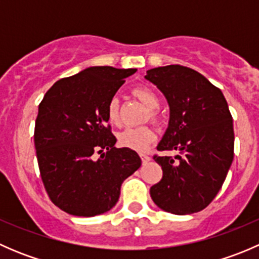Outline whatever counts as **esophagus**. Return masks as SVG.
I'll return each instance as SVG.
<instances>
[{
  "mask_svg": "<svg viewBox=\"0 0 259 259\" xmlns=\"http://www.w3.org/2000/svg\"><path fill=\"white\" fill-rule=\"evenodd\" d=\"M140 158H142L143 163H148V161H150V156L146 155V154H140Z\"/></svg>",
  "mask_w": 259,
  "mask_h": 259,
  "instance_id": "34e87169",
  "label": "esophagus"
}]
</instances>
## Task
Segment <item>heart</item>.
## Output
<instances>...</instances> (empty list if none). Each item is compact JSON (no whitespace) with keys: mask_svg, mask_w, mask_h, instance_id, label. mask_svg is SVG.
I'll return each instance as SVG.
<instances>
[{"mask_svg":"<svg viewBox=\"0 0 259 259\" xmlns=\"http://www.w3.org/2000/svg\"><path fill=\"white\" fill-rule=\"evenodd\" d=\"M133 95L148 109L149 117L155 119V113L153 110L158 109L159 106V98L156 94L146 86H137L133 89ZM106 117L111 125L119 124V101L116 98H111L109 100L108 106H106ZM155 132L148 126L127 127L117 134V143L132 150L145 151L149 145L155 140Z\"/></svg>","mask_w":259,"mask_h":259,"instance_id":"obj_1","label":"heart"}]
</instances>
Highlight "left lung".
<instances>
[{
    "mask_svg": "<svg viewBox=\"0 0 259 259\" xmlns=\"http://www.w3.org/2000/svg\"><path fill=\"white\" fill-rule=\"evenodd\" d=\"M145 79L164 94L170 109L168 129L156 149L179 153L174 158L154 155L163 178L150 188L151 199L169 213H197L218 194L233 161L228 104L218 88L189 67H155Z\"/></svg>",
    "mask_w": 259,
    "mask_h": 259,
    "instance_id": "1",
    "label": "left lung"
}]
</instances>
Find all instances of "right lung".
Listing matches in <instances>:
<instances>
[{"instance_id": "1", "label": "right lung", "mask_w": 259, "mask_h": 259, "mask_svg": "<svg viewBox=\"0 0 259 259\" xmlns=\"http://www.w3.org/2000/svg\"><path fill=\"white\" fill-rule=\"evenodd\" d=\"M134 72L88 67L56 81L38 105L33 135L38 168L50 199L61 210L77 217L110 210L122 182L142 165L137 151L115 148L106 117L109 100Z\"/></svg>"}]
</instances>
